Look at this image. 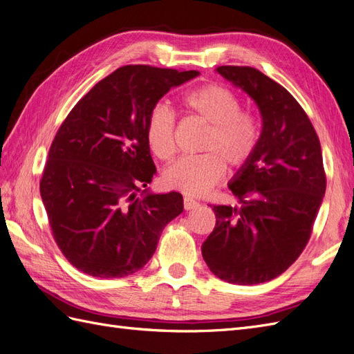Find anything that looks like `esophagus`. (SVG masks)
<instances>
[{
	"label": "esophagus",
	"instance_id": "1",
	"mask_svg": "<svg viewBox=\"0 0 354 354\" xmlns=\"http://www.w3.org/2000/svg\"><path fill=\"white\" fill-rule=\"evenodd\" d=\"M201 205L198 202H196V201H193L192 197H185L184 198V207H185V211H192V209H196V207Z\"/></svg>",
	"mask_w": 354,
	"mask_h": 354
}]
</instances>
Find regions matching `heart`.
I'll return each instance as SVG.
<instances>
[{"label":"heart","instance_id":"heart-1","mask_svg":"<svg viewBox=\"0 0 354 354\" xmlns=\"http://www.w3.org/2000/svg\"><path fill=\"white\" fill-rule=\"evenodd\" d=\"M184 111L205 122L207 131L197 157H184L169 166L162 174L167 188L188 196H202L209 192L224 176L227 166L238 170L247 166L260 143V121L250 112L242 111L238 94L220 84H203L185 91L179 97ZM175 115L165 104L153 106L145 121V138L151 152L161 161L174 158Z\"/></svg>","mask_w":354,"mask_h":354}]
</instances>
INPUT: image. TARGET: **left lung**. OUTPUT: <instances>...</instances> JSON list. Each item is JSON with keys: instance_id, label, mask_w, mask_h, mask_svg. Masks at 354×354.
<instances>
[{"instance_id": "left-lung-1", "label": "left lung", "mask_w": 354, "mask_h": 354, "mask_svg": "<svg viewBox=\"0 0 354 354\" xmlns=\"http://www.w3.org/2000/svg\"><path fill=\"white\" fill-rule=\"evenodd\" d=\"M216 71L257 103L263 129L247 166L229 185L241 207L212 205L216 223L202 245L214 275L251 286L277 278L302 254L326 192L319 136L302 106L260 70Z\"/></svg>"}]
</instances>
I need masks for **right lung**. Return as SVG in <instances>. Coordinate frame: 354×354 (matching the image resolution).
Listing matches in <instances>:
<instances>
[{
  "mask_svg": "<svg viewBox=\"0 0 354 354\" xmlns=\"http://www.w3.org/2000/svg\"><path fill=\"white\" fill-rule=\"evenodd\" d=\"M196 70L130 64L79 100L50 145L40 194L58 248L71 265L98 278L142 269L162 229L184 211L176 192L149 194L156 166L145 121L171 86Z\"/></svg>",
  "mask_w": 354,
  "mask_h": 354,
  "instance_id": "obj_1",
  "label": "right lung"
}]
</instances>
